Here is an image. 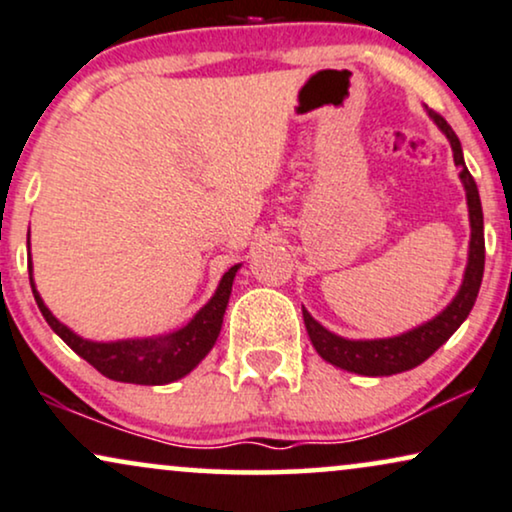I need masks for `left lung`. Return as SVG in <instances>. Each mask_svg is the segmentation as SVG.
I'll list each match as a JSON object with an SVG mask.
<instances>
[{
    "instance_id": "left-lung-1",
    "label": "left lung",
    "mask_w": 512,
    "mask_h": 512,
    "mask_svg": "<svg viewBox=\"0 0 512 512\" xmlns=\"http://www.w3.org/2000/svg\"><path fill=\"white\" fill-rule=\"evenodd\" d=\"M428 115L435 120V125L442 129L449 139L451 151H454V163L461 167V181L465 186V198H468V212H470V250H468V267H465V276L454 300L446 304L435 319L425 321L423 326L413 328L394 338L383 340H347L340 338L321 326L319 321L312 319L307 309H302L304 326H307L309 340L321 359L328 364L345 368L349 373L359 375H394L401 371H409L423 364L425 359L432 357L446 340L458 331V326L468 319L472 304L477 300L482 286L484 274V217H482V203L480 191H477L475 179L468 172L463 160V148L458 141L456 132L449 127L442 115L435 111H428Z\"/></svg>"
}]
</instances>
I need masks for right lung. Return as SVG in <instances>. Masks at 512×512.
<instances>
[{"instance_id":"1","label":"right lung","mask_w":512,"mask_h":512,"mask_svg":"<svg viewBox=\"0 0 512 512\" xmlns=\"http://www.w3.org/2000/svg\"><path fill=\"white\" fill-rule=\"evenodd\" d=\"M30 243V241H28ZM241 264H234L219 281V286L212 295V300L205 304L184 328L160 338H137V340H118V342H92L75 335L68 326H63L37 293L35 281H32V262L28 264L30 286L35 295L37 307L58 338L80 354L84 361H89L96 371L106 378L118 380V383L134 385H167L174 380L184 378L191 373L200 361L208 357V352L215 347L217 335L222 331V321L226 304H229L231 286L234 276Z\"/></svg>"}]
</instances>
